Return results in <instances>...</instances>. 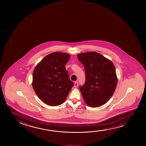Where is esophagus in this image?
Segmentation results:
<instances>
[{
  "label": "esophagus",
  "instance_id": "34e87169",
  "mask_svg": "<svg viewBox=\"0 0 146 146\" xmlns=\"http://www.w3.org/2000/svg\"><path fill=\"white\" fill-rule=\"evenodd\" d=\"M78 82L77 81H76V82H75L74 83V87H77V86H78Z\"/></svg>",
  "mask_w": 146,
  "mask_h": 146
}]
</instances>
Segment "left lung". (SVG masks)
Segmentation results:
<instances>
[{
    "mask_svg": "<svg viewBox=\"0 0 146 146\" xmlns=\"http://www.w3.org/2000/svg\"><path fill=\"white\" fill-rule=\"evenodd\" d=\"M77 57L86 74L85 83L79 87L85 102L92 108L103 105L112 97L117 84L114 64L96 52L79 53Z\"/></svg>",
    "mask_w": 146,
    "mask_h": 146,
    "instance_id": "8db88e82",
    "label": "left lung"
}]
</instances>
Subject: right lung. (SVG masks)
I'll return each mask as SVG.
<instances>
[{
  "instance_id": "obj_1",
  "label": "right lung",
  "mask_w": 146,
  "mask_h": 146,
  "mask_svg": "<svg viewBox=\"0 0 146 146\" xmlns=\"http://www.w3.org/2000/svg\"><path fill=\"white\" fill-rule=\"evenodd\" d=\"M70 58V54L53 52L43 58L34 69L32 87L38 98L49 106L63 103L74 86L65 68Z\"/></svg>"
}]
</instances>
